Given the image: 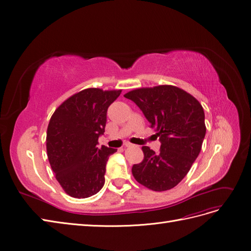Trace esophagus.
Returning <instances> with one entry per match:
<instances>
[{"mask_svg": "<svg viewBox=\"0 0 251 251\" xmlns=\"http://www.w3.org/2000/svg\"><path fill=\"white\" fill-rule=\"evenodd\" d=\"M133 144L132 143H130V142H125V147L126 148H130V147H132Z\"/></svg>", "mask_w": 251, "mask_h": 251, "instance_id": "esophagus-1", "label": "esophagus"}]
</instances>
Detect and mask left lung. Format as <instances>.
Returning <instances> with one entry per match:
<instances>
[{
	"mask_svg": "<svg viewBox=\"0 0 251 251\" xmlns=\"http://www.w3.org/2000/svg\"><path fill=\"white\" fill-rule=\"evenodd\" d=\"M142 111L160 137V151L142 147L144 159L132 174L153 191L175 187L199 156L206 128L202 105L188 92L173 85L137 88L124 95Z\"/></svg>",
	"mask_w": 251,
	"mask_h": 251,
	"instance_id": "obj_1",
	"label": "left lung"
}]
</instances>
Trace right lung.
Instances as JSON below:
<instances>
[{"label":"right lung","instance_id":"add662e5","mask_svg":"<svg viewBox=\"0 0 251 251\" xmlns=\"http://www.w3.org/2000/svg\"><path fill=\"white\" fill-rule=\"evenodd\" d=\"M121 90L86 88L66 100L52 114L47 132L51 170L64 191L75 199L97 194L104 184L105 164L117 151L102 146L110 104Z\"/></svg>","mask_w":251,"mask_h":251}]
</instances>
